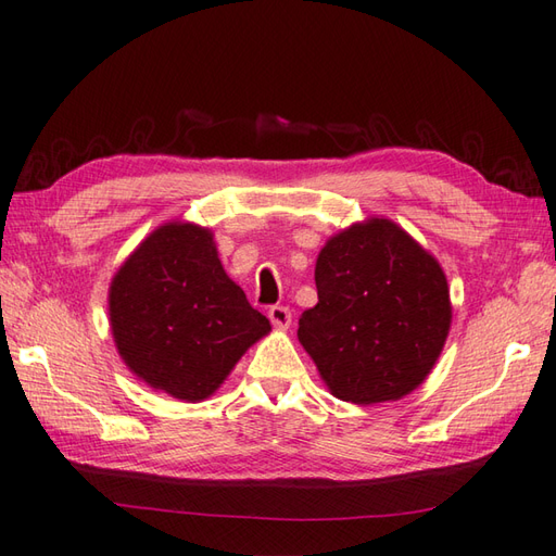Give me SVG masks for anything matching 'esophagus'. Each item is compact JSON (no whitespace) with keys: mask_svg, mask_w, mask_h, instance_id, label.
<instances>
[{"mask_svg":"<svg viewBox=\"0 0 556 556\" xmlns=\"http://www.w3.org/2000/svg\"><path fill=\"white\" fill-rule=\"evenodd\" d=\"M267 315H269V323L279 329H287L291 325V311L287 305H271Z\"/></svg>","mask_w":556,"mask_h":556,"instance_id":"esophagus-1","label":"esophagus"}]
</instances>
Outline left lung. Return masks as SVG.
Instances as JSON below:
<instances>
[{"instance_id":"left-lung-1","label":"left lung","mask_w":556,"mask_h":556,"mask_svg":"<svg viewBox=\"0 0 556 556\" xmlns=\"http://www.w3.org/2000/svg\"><path fill=\"white\" fill-rule=\"evenodd\" d=\"M315 287L299 341L337 399L380 404L428 377L452 305L442 267L404 229L370 219L337 233L317 257Z\"/></svg>"}]
</instances>
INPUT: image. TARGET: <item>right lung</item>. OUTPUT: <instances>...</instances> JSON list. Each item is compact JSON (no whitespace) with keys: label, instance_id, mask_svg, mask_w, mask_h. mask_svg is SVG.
<instances>
[{"label":"right lung","instance_id":"add662e5","mask_svg":"<svg viewBox=\"0 0 556 556\" xmlns=\"http://www.w3.org/2000/svg\"><path fill=\"white\" fill-rule=\"evenodd\" d=\"M112 334L140 380L174 399H207L245 349L269 332L224 271L212 233L164 224L116 271Z\"/></svg>","mask_w":556,"mask_h":556}]
</instances>
